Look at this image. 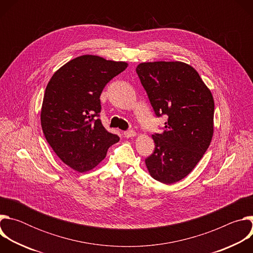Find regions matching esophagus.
Returning <instances> with one entry per match:
<instances>
[{"instance_id": "obj_1", "label": "esophagus", "mask_w": 253, "mask_h": 253, "mask_svg": "<svg viewBox=\"0 0 253 253\" xmlns=\"http://www.w3.org/2000/svg\"><path fill=\"white\" fill-rule=\"evenodd\" d=\"M123 134L126 138H130V137H134L136 135V132L134 130H127V131H124Z\"/></svg>"}]
</instances>
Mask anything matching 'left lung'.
I'll use <instances>...</instances> for the list:
<instances>
[{
	"mask_svg": "<svg viewBox=\"0 0 253 253\" xmlns=\"http://www.w3.org/2000/svg\"><path fill=\"white\" fill-rule=\"evenodd\" d=\"M136 73L156 117L168 116L155 133L154 152L145 159L150 175L165 184L186 177L208 149L214 101L197 71L182 62L141 63Z\"/></svg>",
	"mask_w": 253,
	"mask_h": 253,
	"instance_id": "left-lung-1",
	"label": "left lung"
}]
</instances>
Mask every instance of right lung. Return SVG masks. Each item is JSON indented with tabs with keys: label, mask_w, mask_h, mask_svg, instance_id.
I'll return each instance as SVG.
<instances>
[{
	"label": "right lung",
	"mask_w": 253,
	"mask_h": 253,
	"mask_svg": "<svg viewBox=\"0 0 253 253\" xmlns=\"http://www.w3.org/2000/svg\"><path fill=\"white\" fill-rule=\"evenodd\" d=\"M126 68L125 62L84 55L61 67L47 85L41 110L44 135L57 156L78 172L97 166L119 141L99 119L100 96Z\"/></svg>",
	"instance_id": "right-lung-1"
}]
</instances>
